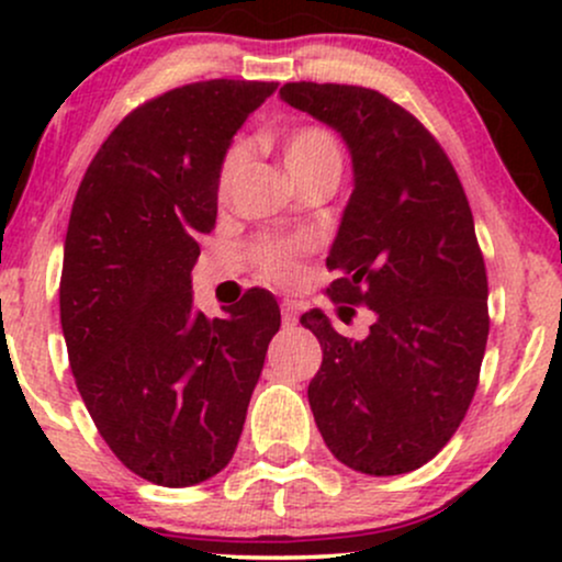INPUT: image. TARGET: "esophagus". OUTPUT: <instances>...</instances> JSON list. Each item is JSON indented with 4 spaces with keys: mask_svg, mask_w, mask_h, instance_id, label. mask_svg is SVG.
Returning <instances> with one entry per match:
<instances>
[{
    "mask_svg": "<svg viewBox=\"0 0 562 562\" xmlns=\"http://www.w3.org/2000/svg\"><path fill=\"white\" fill-rule=\"evenodd\" d=\"M295 322H299V308L293 306V303H282V325L285 327H293Z\"/></svg>",
    "mask_w": 562,
    "mask_h": 562,
    "instance_id": "1",
    "label": "esophagus"
}]
</instances>
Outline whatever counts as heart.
I'll return each mask as SVG.
<instances>
[{
  "label": "heart",
  "instance_id": "heart-1",
  "mask_svg": "<svg viewBox=\"0 0 562 562\" xmlns=\"http://www.w3.org/2000/svg\"><path fill=\"white\" fill-rule=\"evenodd\" d=\"M240 160V145L229 147L227 156L222 158V166H218V192L222 195L229 190V182L235 177ZM282 160H285V169L293 177V182L319 177V173H335L338 177L340 166H344V150H340V142L330 128L319 124H306L288 132L285 142H282ZM299 250L301 243L263 240L256 245V263H259L263 277L285 285V282H293L295 274H299V267H295Z\"/></svg>",
  "mask_w": 562,
  "mask_h": 562
}]
</instances>
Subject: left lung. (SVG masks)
Wrapping results in <instances>:
<instances>
[{"label":"left lung","mask_w":562,"mask_h":562,"mask_svg":"<svg viewBox=\"0 0 562 562\" xmlns=\"http://www.w3.org/2000/svg\"><path fill=\"white\" fill-rule=\"evenodd\" d=\"M280 97L351 153L353 192L327 256L340 277L327 293L375 312L364 340L344 338L319 308L301 317L322 346L314 420L351 470L409 473L460 428L486 351L488 282L465 190L434 134L375 89L295 81Z\"/></svg>","instance_id":"left-lung-1"}]
</instances>
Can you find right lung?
Masks as SVG:
<instances>
[{
  "label": "right lung",
  "instance_id": "1",
  "mask_svg": "<svg viewBox=\"0 0 562 562\" xmlns=\"http://www.w3.org/2000/svg\"><path fill=\"white\" fill-rule=\"evenodd\" d=\"M274 89L211 79L145 102L102 142L70 211L60 325L76 389L113 454L158 486L227 468L280 330L267 290L209 319L190 277L216 224L222 158Z\"/></svg>",
  "mask_w": 562,
  "mask_h": 562
}]
</instances>
